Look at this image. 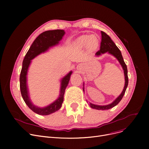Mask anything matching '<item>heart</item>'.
Segmentation results:
<instances>
[{
	"label": "heart",
	"mask_w": 149,
	"mask_h": 149,
	"mask_svg": "<svg viewBox=\"0 0 149 149\" xmlns=\"http://www.w3.org/2000/svg\"><path fill=\"white\" fill-rule=\"evenodd\" d=\"M77 45L80 47L88 45L90 48H95L98 45V39L94 35L83 36L78 39Z\"/></svg>",
	"instance_id": "b5f03b06"
}]
</instances>
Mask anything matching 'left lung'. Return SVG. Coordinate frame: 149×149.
<instances>
[{
    "label": "left lung",
    "instance_id": "left-lung-1",
    "mask_svg": "<svg viewBox=\"0 0 149 149\" xmlns=\"http://www.w3.org/2000/svg\"><path fill=\"white\" fill-rule=\"evenodd\" d=\"M101 45H100V49L98 51H97L95 54L96 56H100L101 54H104L107 52L112 54L113 56H115L119 62L120 63L121 65L122 66L123 70H124V75H125V86L124 89L121 93V95L117 98L113 102L107 106H98L93 104L92 103H90V106L92 108L98 109V110H108L110 109L116 105L118 104L120 101L123 98L125 92L126 91L127 87L128 86L129 83V79H128V75H127V66L125 63V62L123 60V56L120 50L118 49V47L116 46L115 43L112 40L111 37H109L106 33L103 32V31H101Z\"/></svg>",
    "mask_w": 149,
    "mask_h": 149
}]
</instances>
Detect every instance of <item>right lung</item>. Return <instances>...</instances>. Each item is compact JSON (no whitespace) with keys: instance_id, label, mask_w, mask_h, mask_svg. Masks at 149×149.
Listing matches in <instances>:
<instances>
[{"instance_id":"right-lung-1","label":"right lung","mask_w":149,"mask_h":149,"mask_svg":"<svg viewBox=\"0 0 149 149\" xmlns=\"http://www.w3.org/2000/svg\"><path fill=\"white\" fill-rule=\"evenodd\" d=\"M65 33L64 30L62 29L46 31L42 33L36 38V40L31 45L23 61L22 68L20 75V89L21 94L23 100L28 107L34 112L39 115H49L59 110L61 107L63 101L65 89L68 84L72 72L70 71L61 80V86L59 98L49 106L44 108H38L31 103L28 97L26 86V74L28 68L31 60L38 56V54L46 51L49 47L58 44Z\"/></svg>"}]
</instances>
